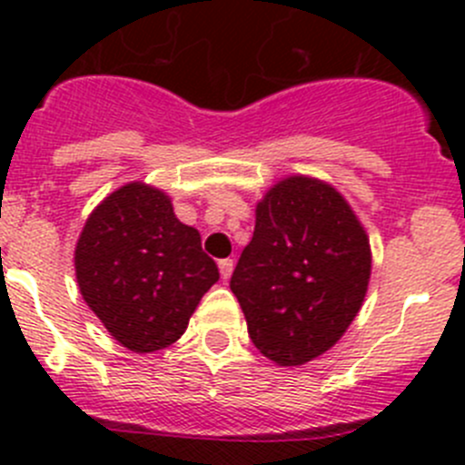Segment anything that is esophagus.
<instances>
[{"mask_svg":"<svg viewBox=\"0 0 465 465\" xmlns=\"http://www.w3.org/2000/svg\"><path fill=\"white\" fill-rule=\"evenodd\" d=\"M232 269H234V262L232 260H222V262H219V271H222V278L223 280L231 278Z\"/></svg>","mask_w":465,"mask_h":465,"instance_id":"34e87169","label":"esophagus"}]
</instances>
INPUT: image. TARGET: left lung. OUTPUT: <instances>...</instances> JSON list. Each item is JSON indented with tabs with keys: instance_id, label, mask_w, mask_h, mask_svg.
I'll return each mask as SVG.
<instances>
[{
	"instance_id": "left-lung-1",
	"label": "left lung",
	"mask_w": 465,
	"mask_h": 465,
	"mask_svg": "<svg viewBox=\"0 0 465 465\" xmlns=\"http://www.w3.org/2000/svg\"><path fill=\"white\" fill-rule=\"evenodd\" d=\"M371 243L330 183L287 176L255 208L231 289L248 337L278 366H302L343 337L371 280Z\"/></svg>"
}]
</instances>
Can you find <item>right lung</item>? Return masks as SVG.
<instances>
[{
  "label": "right lung",
  "mask_w": 465,
  "mask_h": 465,
  "mask_svg": "<svg viewBox=\"0 0 465 465\" xmlns=\"http://www.w3.org/2000/svg\"><path fill=\"white\" fill-rule=\"evenodd\" d=\"M83 301L133 352L172 346L219 280L201 234L173 214L163 190L133 181L90 213L74 251Z\"/></svg>",
  "instance_id": "right-lung-1"
}]
</instances>
